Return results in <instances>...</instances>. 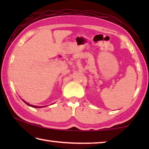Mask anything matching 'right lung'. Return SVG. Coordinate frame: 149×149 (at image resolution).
I'll return each instance as SVG.
<instances>
[{
	"label": "right lung",
	"instance_id": "right-lung-1",
	"mask_svg": "<svg viewBox=\"0 0 149 149\" xmlns=\"http://www.w3.org/2000/svg\"><path fill=\"white\" fill-rule=\"evenodd\" d=\"M22 100H23V101L26 103V104H27V105H28V106H29V107H33V108H43V107H47V106H41V107H39V106H35V105H32V104H29V103H27L26 101H25L24 100H23V99H22Z\"/></svg>",
	"mask_w": 149,
	"mask_h": 149
}]
</instances>
